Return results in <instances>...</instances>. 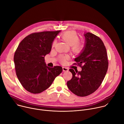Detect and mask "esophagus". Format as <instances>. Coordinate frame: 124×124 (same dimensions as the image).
Masks as SVG:
<instances>
[{
  "mask_svg": "<svg viewBox=\"0 0 124 124\" xmlns=\"http://www.w3.org/2000/svg\"><path fill=\"white\" fill-rule=\"evenodd\" d=\"M62 68H63V70L64 72H65V71L68 72V70H69V69H68L67 67H63Z\"/></svg>",
  "mask_w": 124,
  "mask_h": 124,
  "instance_id": "34e87169",
  "label": "esophagus"
}]
</instances>
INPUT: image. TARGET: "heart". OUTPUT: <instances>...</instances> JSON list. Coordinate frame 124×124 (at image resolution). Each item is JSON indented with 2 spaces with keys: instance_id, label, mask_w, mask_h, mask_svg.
Listing matches in <instances>:
<instances>
[{
  "instance_id": "obj_1",
  "label": "heart",
  "mask_w": 124,
  "mask_h": 124,
  "mask_svg": "<svg viewBox=\"0 0 124 124\" xmlns=\"http://www.w3.org/2000/svg\"><path fill=\"white\" fill-rule=\"evenodd\" d=\"M61 38L68 45L70 46V49L75 54H78L80 52L82 49L83 46L79 41V38L78 34L74 31H70L63 33L61 35ZM56 41L54 40L52 43V46L54 47L56 44ZM69 56L68 55H61L59 56L61 62L65 63Z\"/></svg>"
}]
</instances>
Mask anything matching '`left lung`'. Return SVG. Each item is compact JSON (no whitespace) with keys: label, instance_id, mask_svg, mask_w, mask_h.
<instances>
[{"label":"left lung","instance_id":"1","mask_svg":"<svg viewBox=\"0 0 124 124\" xmlns=\"http://www.w3.org/2000/svg\"><path fill=\"white\" fill-rule=\"evenodd\" d=\"M84 47L74 64L82 70L78 72L70 69L73 77L67 83L69 90L79 97L89 95L98 89L108 66L107 49L102 40L90 32L84 34Z\"/></svg>","mask_w":124,"mask_h":124}]
</instances>
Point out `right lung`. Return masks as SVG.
Masks as SVG:
<instances>
[{"label": "right lung", "mask_w": 124, "mask_h": 124, "mask_svg": "<svg viewBox=\"0 0 124 124\" xmlns=\"http://www.w3.org/2000/svg\"><path fill=\"white\" fill-rule=\"evenodd\" d=\"M60 31L31 33L17 46L14 56L16 73L27 91L33 94L43 92L62 73L61 66L50 68L45 62V56L50 52L52 42Z\"/></svg>", "instance_id": "obj_1"}]
</instances>
